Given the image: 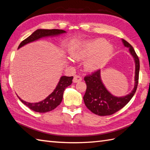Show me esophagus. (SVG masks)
<instances>
[{"label":"esophagus","mask_w":150,"mask_h":150,"mask_svg":"<svg viewBox=\"0 0 150 150\" xmlns=\"http://www.w3.org/2000/svg\"><path fill=\"white\" fill-rule=\"evenodd\" d=\"M82 81V77H81L79 75H75L74 77H73V83H77V82H79V81Z\"/></svg>","instance_id":"1"}]
</instances>
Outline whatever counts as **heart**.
<instances>
[{"mask_svg":"<svg viewBox=\"0 0 150 150\" xmlns=\"http://www.w3.org/2000/svg\"><path fill=\"white\" fill-rule=\"evenodd\" d=\"M69 52L71 57L77 60H83L91 57L84 66L86 69L93 71L105 64L112 54L113 48L102 39L88 41L72 40L69 46Z\"/></svg>","mask_w":150,"mask_h":150,"instance_id":"heart-1","label":"heart"}]
</instances>
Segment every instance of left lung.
Here are the masks:
<instances>
[{
  "mask_svg": "<svg viewBox=\"0 0 150 150\" xmlns=\"http://www.w3.org/2000/svg\"><path fill=\"white\" fill-rule=\"evenodd\" d=\"M125 47L129 48L130 54L136 64L134 88L129 94L123 97L113 96L108 91L100 78V70L98 69L84 77L86 84V92L83 100L86 106L92 113L100 116L110 115L125 107L137 91L139 79L140 61L134 49L126 40L122 39Z\"/></svg>",
  "mask_w": 150,
  "mask_h": 150,
  "instance_id": "left-lung-1",
  "label": "left lung"
}]
</instances>
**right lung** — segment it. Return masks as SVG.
I'll return each mask as SVG.
<instances>
[{
	"label": "right lung",
	"instance_id": "add662e5",
	"mask_svg": "<svg viewBox=\"0 0 150 150\" xmlns=\"http://www.w3.org/2000/svg\"><path fill=\"white\" fill-rule=\"evenodd\" d=\"M66 32V31L62 29H37L34 33H33L27 39L23 40L19 45L18 48L23 47V46L28 44V43L39 39L40 38L48 36H54V35L64 33ZM73 78V76L72 77L62 76L55 90L49 95L47 98H45L41 102L37 103H29L23 101L18 96V97L23 104H25L31 110L36 111V112H48V111L54 110L57 106L60 104V103L62 101V98H63L64 90L66 89V87L71 84Z\"/></svg>",
	"mask_w": 150,
	"mask_h": 150
}]
</instances>
